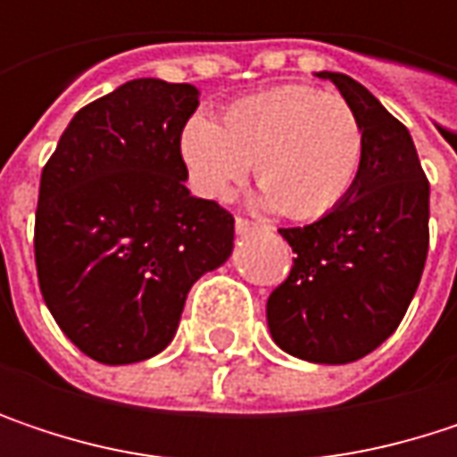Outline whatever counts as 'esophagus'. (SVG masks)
<instances>
[{
	"mask_svg": "<svg viewBox=\"0 0 457 457\" xmlns=\"http://www.w3.org/2000/svg\"><path fill=\"white\" fill-rule=\"evenodd\" d=\"M235 229H237L240 235H248V232L264 229V225H259V222H251V220H245V217H237V220H235Z\"/></svg>",
	"mask_w": 457,
	"mask_h": 457,
	"instance_id": "34e87169",
	"label": "esophagus"
}]
</instances>
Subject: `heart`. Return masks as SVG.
Returning <instances> with one entry per match:
<instances>
[{"instance_id": "b5f03b06", "label": "heart", "mask_w": 457, "mask_h": 457, "mask_svg": "<svg viewBox=\"0 0 457 457\" xmlns=\"http://www.w3.org/2000/svg\"><path fill=\"white\" fill-rule=\"evenodd\" d=\"M179 158L201 198L225 201L251 163L267 204L310 222L338 209L354 190L365 132L338 95L286 84L229 103L222 124L193 116L179 132Z\"/></svg>"}]
</instances>
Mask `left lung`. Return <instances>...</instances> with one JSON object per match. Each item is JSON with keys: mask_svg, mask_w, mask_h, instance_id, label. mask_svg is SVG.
Segmentation results:
<instances>
[{"mask_svg": "<svg viewBox=\"0 0 457 457\" xmlns=\"http://www.w3.org/2000/svg\"><path fill=\"white\" fill-rule=\"evenodd\" d=\"M318 76L362 121V171L338 209L304 228H280L296 256L267 299V322L288 354L341 365L381 346L411 307L428 253V179L405 124L360 81Z\"/></svg>", "mask_w": 457, "mask_h": 457, "instance_id": "obj_1", "label": "left lung"}]
</instances>
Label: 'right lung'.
Instances as JSON below:
<instances>
[{
  "label": "right lung",
  "mask_w": 457,
  "mask_h": 457,
  "mask_svg": "<svg viewBox=\"0 0 457 457\" xmlns=\"http://www.w3.org/2000/svg\"><path fill=\"white\" fill-rule=\"evenodd\" d=\"M198 89L132 79L84 105L42 169L37 275L60 330L103 365L169 346L190 286L232 251L235 220L190 195L179 132Z\"/></svg>",
  "instance_id": "obj_1"
}]
</instances>
